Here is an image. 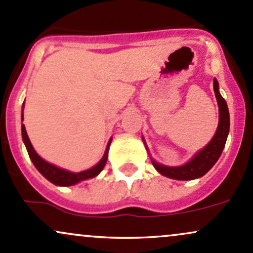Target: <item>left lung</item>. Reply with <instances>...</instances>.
I'll return each mask as SVG.
<instances>
[{
  "mask_svg": "<svg viewBox=\"0 0 253 253\" xmlns=\"http://www.w3.org/2000/svg\"><path fill=\"white\" fill-rule=\"evenodd\" d=\"M214 92L218 105V126L214 137L189 163L178 167L165 166L152 159L155 169L165 177L177 180H191L206 174L220 158L229 132V112L225 99L218 92V82L214 79Z\"/></svg>",
  "mask_w": 253,
  "mask_h": 253,
  "instance_id": "8db88e82",
  "label": "left lung"
}]
</instances>
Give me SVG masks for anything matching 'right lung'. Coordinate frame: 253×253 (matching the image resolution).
<instances>
[{
    "label": "right lung",
    "mask_w": 253,
    "mask_h": 253,
    "mask_svg": "<svg viewBox=\"0 0 253 253\" xmlns=\"http://www.w3.org/2000/svg\"><path fill=\"white\" fill-rule=\"evenodd\" d=\"M21 121H24V115L21 116ZM21 131H22V140H24V143L25 146H26L28 155H30L31 160H32V163L36 166V169H38V171L41 172L47 180L51 181L52 184H55V185H59V186H70L76 183H80L82 180L89 179V178H93L95 177V175H98L99 173L103 171L105 164H106L107 153H109V147L110 144H111V140H112V138H110L103 159H101V160L99 161L94 167H92V169H86V171L74 173V172L67 171V169H59V167L55 166V165L49 164L47 161H45L44 159H42L38 154H37L35 148H33L32 143H31L30 138H28L27 136L26 129H25L24 124L21 126Z\"/></svg>",
    "instance_id": "right-lung-1"
}]
</instances>
